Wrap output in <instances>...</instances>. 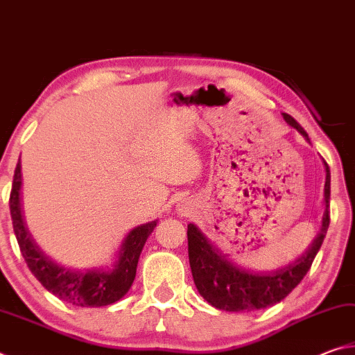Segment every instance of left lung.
Wrapping results in <instances>:
<instances>
[{
  "label": "left lung",
  "instance_id": "1",
  "mask_svg": "<svg viewBox=\"0 0 355 355\" xmlns=\"http://www.w3.org/2000/svg\"><path fill=\"white\" fill-rule=\"evenodd\" d=\"M284 119L293 128L309 139V135L290 114ZM326 164V184H324V200L326 211L322 216L321 232L313 239L305 254L288 266L272 272H252L228 261L225 255L214 248L194 224L188 225V254L194 284L200 296L213 307L225 311H252L266 309L285 299L300 280L305 277L313 263L318 250L326 238L330 224V171Z\"/></svg>",
  "mask_w": 355,
  "mask_h": 355
}]
</instances>
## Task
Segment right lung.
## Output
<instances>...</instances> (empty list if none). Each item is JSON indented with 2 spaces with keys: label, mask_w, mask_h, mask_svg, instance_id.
Wrapping results in <instances>:
<instances>
[{
  "label": "right lung",
  "mask_w": 355,
  "mask_h": 355,
  "mask_svg": "<svg viewBox=\"0 0 355 355\" xmlns=\"http://www.w3.org/2000/svg\"><path fill=\"white\" fill-rule=\"evenodd\" d=\"M20 186L21 172L19 159L12 182L9 208L20 252L34 277L56 297L76 307H103L122 299L136 277L137 260L148 235L156 227V220L136 227L128 233L112 271H70L50 260L31 239L21 218Z\"/></svg>",
  "instance_id": "right-lung-1"
}]
</instances>
